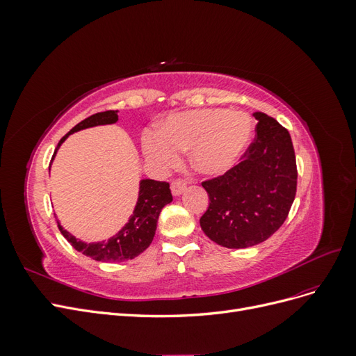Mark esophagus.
<instances>
[{"instance_id": "1", "label": "esophagus", "mask_w": 356, "mask_h": 356, "mask_svg": "<svg viewBox=\"0 0 356 356\" xmlns=\"http://www.w3.org/2000/svg\"><path fill=\"white\" fill-rule=\"evenodd\" d=\"M186 187H187L186 181H182V179H175L170 184V190H172V193H174V196H179L181 193L186 190Z\"/></svg>"}]
</instances>
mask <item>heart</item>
I'll return each mask as SVG.
<instances>
[{
  "label": "heart",
  "instance_id": "b5f03b06",
  "mask_svg": "<svg viewBox=\"0 0 356 356\" xmlns=\"http://www.w3.org/2000/svg\"><path fill=\"white\" fill-rule=\"evenodd\" d=\"M252 120L243 113L204 108L170 115L157 134H147L145 156L160 166H172L179 152L191 149V165L203 175H221L229 170L250 145Z\"/></svg>",
  "mask_w": 356,
  "mask_h": 356
}]
</instances>
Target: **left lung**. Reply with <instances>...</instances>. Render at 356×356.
Wrapping results in <instances>:
<instances>
[{
    "label": "left lung",
    "instance_id": "1",
    "mask_svg": "<svg viewBox=\"0 0 356 356\" xmlns=\"http://www.w3.org/2000/svg\"><path fill=\"white\" fill-rule=\"evenodd\" d=\"M254 117L255 138L239 163L202 182L209 207L200 227L211 241L233 250L270 238L286 220L297 191L296 153L288 131L264 113Z\"/></svg>",
    "mask_w": 356,
    "mask_h": 356
}]
</instances>
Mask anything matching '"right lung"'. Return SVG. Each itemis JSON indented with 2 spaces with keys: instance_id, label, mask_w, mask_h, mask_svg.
Returning <instances> with one entry per match:
<instances>
[{
  "instance_id": "1",
  "label": "right lung",
  "mask_w": 356,
  "mask_h": 356,
  "mask_svg": "<svg viewBox=\"0 0 356 356\" xmlns=\"http://www.w3.org/2000/svg\"><path fill=\"white\" fill-rule=\"evenodd\" d=\"M118 120L117 111L110 110L104 113H96L83 122L75 124L71 131L63 136L59 145L65 141L68 135L81 131L86 127H93L99 124H111ZM53 154V157H55ZM172 202V193L169 188V182L166 181H154V179H143L141 186H139V197L135 207L134 215L129 220L124 227L118 232L111 239L105 242H96V243H86L77 241L72 234L67 230L62 229V225L58 222V227L60 233L75 250L84 254L86 257H90L96 261L102 263H120L126 260H132L141 252H144L149 243L153 242V238L157 229V220L159 215L166 207L168 203Z\"/></svg>"
}]
</instances>
